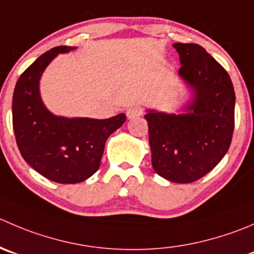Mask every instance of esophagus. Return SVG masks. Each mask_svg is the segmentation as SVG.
<instances>
[{
    "label": "esophagus",
    "instance_id": "esophagus-1",
    "mask_svg": "<svg viewBox=\"0 0 254 254\" xmlns=\"http://www.w3.org/2000/svg\"><path fill=\"white\" fill-rule=\"evenodd\" d=\"M141 109L137 107H131L129 109H127V119H134V118L140 117L141 115Z\"/></svg>",
    "mask_w": 254,
    "mask_h": 254
}]
</instances>
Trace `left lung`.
I'll use <instances>...</instances> for the list:
<instances>
[{"label": "left lung", "instance_id": "obj_1", "mask_svg": "<svg viewBox=\"0 0 254 254\" xmlns=\"http://www.w3.org/2000/svg\"><path fill=\"white\" fill-rule=\"evenodd\" d=\"M187 97L175 113L146 109L151 164L176 184L211 171L228 151L235 127L236 94L225 68L195 43L172 44Z\"/></svg>", "mask_w": 254, "mask_h": 254}]
</instances>
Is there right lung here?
<instances>
[{"label":"right lung","instance_id":"add662e5","mask_svg":"<svg viewBox=\"0 0 254 254\" xmlns=\"http://www.w3.org/2000/svg\"><path fill=\"white\" fill-rule=\"evenodd\" d=\"M77 47L59 46L46 52L22 73L12 99V123L19 152L38 174L58 184H78L97 172L108 137L127 120L67 118L44 105L39 80L58 54Z\"/></svg>","mask_w":254,"mask_h":254}]
</instances>
